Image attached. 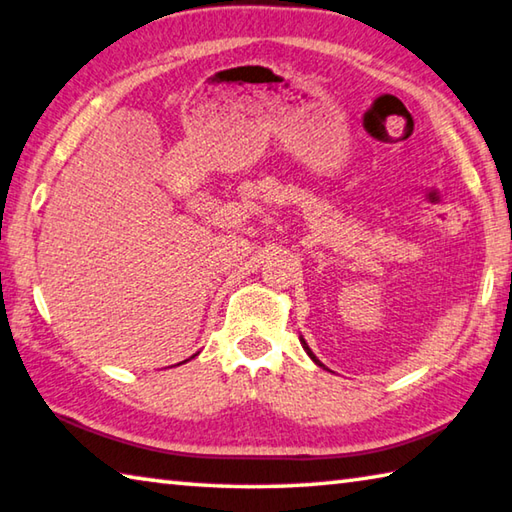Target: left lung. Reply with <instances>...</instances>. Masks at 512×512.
<instances>
[{
    "label": "left lung",
    "instance_id": "8db88e82",
    "mask_svg": "<svg viewBox=\"0 0 512 512\" xmlns=\"http://www.w3.org/2000/svg\"><path fill=\"white\" fill-rule=\"evenodd\" d=\"M300 342H302V347H304V351H306V353H309V358H311V360L315 362V365H320V367H324V365H322V362H320L318 358H315V353H313V351L309 349V345H306V340H304V338H300Z\"/></svg>",
    "mask_w": 512,
    "mask_h": 512
}]
</instances>
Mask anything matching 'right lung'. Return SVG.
Instances as JSON below:
<instances>
[{
    "label": "right lung",
    "mask_w": 512,
    "mask_h": 512,
    "mask_svg": "<svg viewBox=\"0 0 512 512\" xmlns=\"http://www.w3.org/2000/svg\"><path fill=\"white\" fill-rule=\"evenodd\" d=\"M183 362H188V360H183Z\"/></svg>",
    "instance_id": "1"
}]
</instances>
